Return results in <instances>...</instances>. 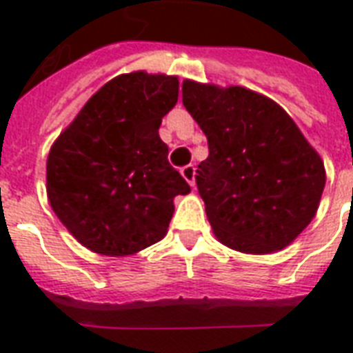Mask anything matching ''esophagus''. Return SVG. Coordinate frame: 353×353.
<instances>
[{
	"mask_svg": "<svg viewBox=\"0 0 353 353\" xmlns=\"http://www.w3.org/2000/svg\"><path fill=\"white\" fill-rule=\"evenodd\" d=\"M181 176L185 177V181H187L190 187H194V177H196V168H194V165L183 166Z\"/></svg>",
	"mask_w": 353,
	"mask_h": 353,
	"instance_id": "esophagus-1",
	"label": "esophagus"
}]
</instances>
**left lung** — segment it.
<instances>
[{"label":"left lung","mask_w":353,"mask_h":353,"mask_svg":"<svg viewBox=\"0 0 353 353\" xmlns=\"http://www.w3.org/2000/svg\"><path fill=\"white\" fill-rule=\"evenodd\" d=\"M181 91L209 143L196 183L216 238L245 254L290 245L321 203L326 170L317 150L262 93L188 79Z\"/></svg>","instance_id":"left-lung-1"}]
</instances>
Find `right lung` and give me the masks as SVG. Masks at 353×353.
<instances>
[{"label":"right lung","mask_w":353,"mask_h":353,"mask_svg":"<svg viewBox=\"0 0 353 353\" xmlns=\"http://www.w3.org/2000/svg\"><path fill=\"white\" fill-rule=\"evenodd\" d=\"M177 95V77L119 74L52 143L47 198L58 220L90 251L128 256L166 236L174 198L190 192L159 137L161 121Z\"/></svg>","instance_id":"right-lung-1"}]
</instances>
